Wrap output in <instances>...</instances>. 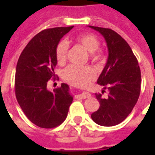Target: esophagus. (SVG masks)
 I'll return each instance as SVG.
<instances>
[{"mask_svg":"<svg viewBox=\"0 0 155 155\" xmlns=\"http://www.w3.org/2000/svg\"><path fill=\"white\" fill-rule=\"evenodd\" d=\"M90 96H91V94H89V93L87 92V91H84V92L81 93V94H78V95H76V98H82V99H85V98H89Z\"/></svg>","mask_w":155,"mask_h":155,"instance_id":"obj_1","label":"esophagus"}]
</instances>
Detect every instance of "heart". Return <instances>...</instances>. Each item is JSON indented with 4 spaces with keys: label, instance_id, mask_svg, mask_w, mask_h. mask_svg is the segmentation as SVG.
Segmentation results:
<instances>
[{
    "label": "heart",
    "instance_id": "heart-1",
    "mask_svg": "<svg viewBox=\"0 0 155 155\" xmlns=\"http://www.w3.org/2000/svg\"><path fill=\"white\" fill-rule=\"evenodd\" d=\"M75 41L88 52V58L93 64L102 66L105 61V52L99 47L100 42L96 36L91 34H81L75 38ZM68 53V44L65 40H61L56 46L55 56L58 64L62 65L67 61ZM62 78L65 81L75 86L87 85L95 78L94 69L89 66L71 65L64 70Z\"/></svg>",
    "mask_w": 155,
    "mask_h": 155
}]
</instances>
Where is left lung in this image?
Segmentation results:
<instances>
[{
  "label": "left lung",
  "mask_w": 155,
  "mask_h": 155,
  "mask_svg": "<svg viewBox=\"0 0 155 155\" xmlns=\"http://www.w3.org/2000/svg\"><path fill=\"white\" fill-rule=\"evenodd\" d=\"M88 27L103 35L109 50L107 63L97 81L109 90V94L104 98L102 94H95L100 106L91 117L98 125L113 127L124 121L137 102L140 93V69L130 46L121 35L110 28Z\"/></svg>",
  "instance_id": "8db88e82"
}]
</instances>
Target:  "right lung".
Instances as JSON below:
<instances>
[{
    "instance_id": "obj_1",
    "label": "right lung",
    "mask_w": 155,
    "mask_h": 155,
    "mask_svg": "<svg viewBox=\"0 0 155 155\" xmlns=\"http://www.w3.org/2000/svg\"><path fill=\"white\" fill-rule=\"evenodd\" d=\"M74 26L57 27L41 31L28 42L17 63L15 89L17 101L27 118L41 128L58 127L68 116L73 97L69 86L62 83L53 91L49 81L58 79L56 46Z\"/></svg>"
}]
</instances>
